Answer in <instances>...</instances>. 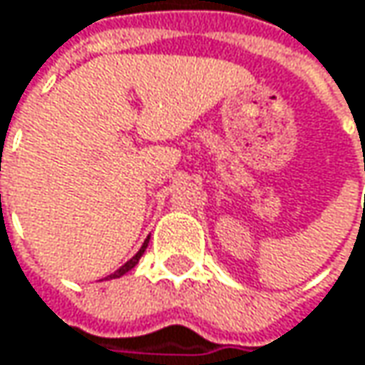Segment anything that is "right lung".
Instances as JSON below:
<instances>
[{
    "mask_svg": "<svg viewBox=\"0 0 365 365\" xmlns=\"http://www.w3.org/2000/svg\"><path fill=\"white\" fill-rule=\"evenodd\" d=\"M148 242H150V236H148V238H146V240H144V245H142V249L138 250V252H135V255H133V257H131V259H129L127 263H125V265H120V267L116 269L115 274H110L108 278H110V280H115V278H120L123 274H127V272H131V269H133V267L138 265V261H140V257L144 255V250L148 249Z\"/></svg>",
    "mask_w": 365,
    "mask_h": 365,
    "instance_id": "add662e5",
    "label": "right lung"
}]
</instances>
